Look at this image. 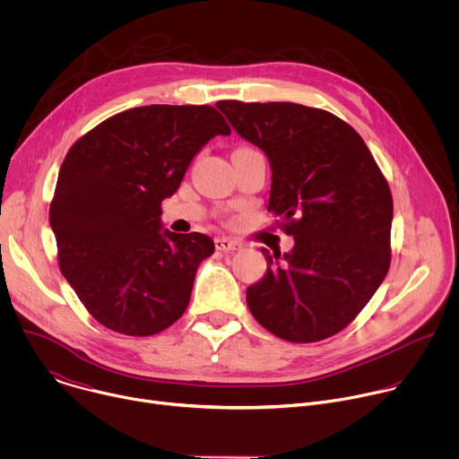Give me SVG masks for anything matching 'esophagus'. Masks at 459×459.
<instances>
[{
  "label": "esophagus",
  "mask_w": 459,
  "mask_h": 459,
  "mask_svg": "<svg viewBox=\"0 0 459 459\" xmlns=\"http://www.w3.org/2000/svg\"><path fill=\"white\" fill-rule=\"evenodd\" d=\"M216 248L221 252H234L239 248V243L227 236H220V238H216Z\"/></svg>",
  "instance_id": "obj_1"
}]
</instances>
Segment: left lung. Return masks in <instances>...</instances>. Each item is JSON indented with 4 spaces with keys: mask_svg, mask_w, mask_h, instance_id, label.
Segmentation results:
<instances>
[{
    "mask_svg": "<svg viewBox=\"0 0 459 459\" xmlns=\"http://www.w3.org/2000/svg\"><path fill=\"white\" fill-rule=\"evenodd\" d=\"M236 133L265 152L267 211L294 236L247 289L259 325L292 343L340 333L361 312L390 265L392 195L356 130L298 103L218 101Z\"/></svg>",
    "mask_w": 459,
    "mask_h": 459,
    "instance_id": "left-lung-1",
    "label": "left lung"
}]
</instances>
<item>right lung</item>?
Masks as SVG:
<instances>
[{
	"instance_id": "obj_1",
	"label": "right lung",
	"mask_w": 459,
	"mask_h": 459,
	"mask_svg": "<svg viewBox=\"0 0 459 459\" xmlns=\"http://www.w3.org/2000/svg\"><path fill=\"white\" fill-rule=\"evenodd\" d=\"M229 134L214 107L149 105L105 119L65 156L48 212L59 269L107 329L152 336L183 316L214 241L163 230L161 202Z\"/></svg>"
}]
</instances>
